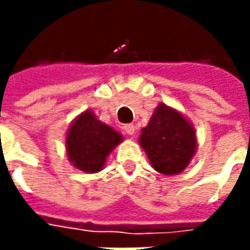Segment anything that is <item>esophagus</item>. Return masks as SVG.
<instances>
[{
  "label": "esophagus",
  "instance_id": "esophagus-1",
  "mask_svg": "<svg viewBox=\"0 0 250 250\" xmlns=\"http://www.w3.org/2000/svg\"><path fill=\"white\" fill-rule=\"evenodd\" d=\"M124 130L126 132V135H129V136H135V133H136V126H135L133 124H128V125H125V126H124Z\"/></svg>",
  "mask_w": 250,
  "mask_h": 250
}]
</instances>
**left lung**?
Listing matches in <instances>:
<instances>
[{
    "instance_id": "left-lung-1",
    "label": "left lung",
    "mask_w": 250,
    "mask_h": 250,
    "mask_svg": "<svg viewBox=\"0 0 250 250\" xmlns=\"http://www.w3.org/2000/svg\"><path fill=\"white\" fill-rule=\"evenodd\" d=\"M139 145L157 172L177 175L196 153V130L179 111L161 103L142 129Z\"/></svg>"
}]
</instances>
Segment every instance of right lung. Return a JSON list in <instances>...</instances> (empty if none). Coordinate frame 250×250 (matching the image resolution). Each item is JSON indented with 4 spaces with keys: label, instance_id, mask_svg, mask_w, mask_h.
I'll return each instance as SVG.
<instances>
[{
    "label": "right lung",
    "instance_id": "1",
    "mask_svg": "<svg viewBox=\"0 0 250 250\" xmlns=\"http://www.w3.org/2000/svg\"><path fill=\"white\" fill-rule=\"evenodd\" d=\"M122 142V135L86 110L72 121L65 138L68 160L87 174L103 169L110 153Z\"/></svg>",
    "mask_w": 250,
    "mask_h": 250
}]
</instances>
